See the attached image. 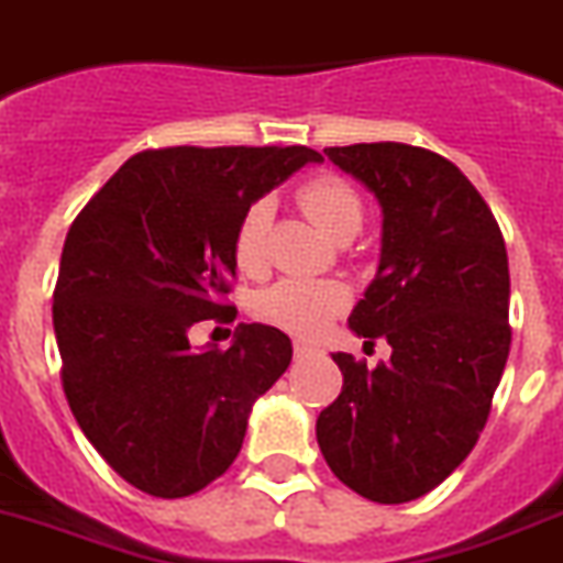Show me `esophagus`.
<instances>
[{
  "instance_id": "1",
  "label": "esophagus",
  "mask_w": 563,
  "mask_h": 563,
  "mask_svg": "<svg viewBox=\"0 0 563 563\" xmlns=\"http://www.w3.org/2000/svg\"><path fill=\"white\" fill-rule=\"evenodd\" d=\"M314 346L303 344V341H295V358H306V355H312Z\"/></svg>"
}]
</instances>
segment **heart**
<instances>
[{"mask_svg": "<svg viewBox=\"0 0 563 563\" xmlns=\"http://www.w3.org/2000/svg\"><path fill=\"white\" fill-rule=\"evenodd\" d=\"M297 205L323 234L338 242L353 240L364 222V202L344 176L321 173L297 187ZM272 205L266 199L251 205L236 222L234 263L240 272L260 274L266 266V234ZM350 295L341 283L329 280H280L263 291L257 314L272 327L291 335H318L338 312H344Z\"/></svg>", "mask_w": 563, "mask_h": 563, "instance_id": "1", "label": "heart"}]
</instances>
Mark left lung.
<instances>
[{
  "label": "left lung",
  "mask_w": 563,
  "mask_h": 563,
  "mask_svg": "<svg viewBox=\"0 0 563 563\" xmlns=\"http://www.w3.org/2000/svg\"><path fill=\"white\" fill-rule=\"evenodd\" d=\"M376 194L382 260L350 314L390 361L335 353L344 387L318 416V445L344 486L376 504L437 488L477 445L511 346L509 257L495 213L463 170L424 147H327Z\"/></svg>",
  "instance_id": "1"
}]
</instances>
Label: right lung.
<instances>
[{
  "instance_id": "1",
  "label": "right lung",
  "mask_w": 563,
  "mask_h": 563,
  "mask_svg": "<svg viewBox=\"0 0 563 563\" xmlns=\"http://www.w3.org/2000/svg\"><path fill=\"white\" fill-rule=\"evenodd\" d=\"M309 147L135 153L66 234L54 286L63 390L86 440L130 486L187 497L228 472L251 405L286 373L280 329L240 323L228 350L190 327L231 323L236 222Z\"/></svg>"
}]
</instances>
